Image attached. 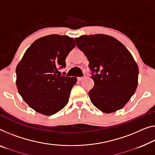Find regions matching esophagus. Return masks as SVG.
<instances>
[{"mask_svg": "<svg viewBox=\"0 0 155 155\" xmlns=\"http://www.w3.org/2000/svg\"><path fill=\"white\" fill-rule=\"evenodd\" d=\"M84 78V77H78L77 78V79L78 80V81H81V80H83Z\"/></svg>", "mask_w": 155, "mask_h": 155, "instance_id": "34e87169", "label": "esophagus"}]
</instances>
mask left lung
Returning <instances> with one entry per match:
<instances>
[{
  "label": "left lung",
  "mask_w": 155,
  "mask_h": 155,
  "mask_svg": "<svg viewBox=\"0 0 155 155\" xmlns=\"http://www.w3.org/2000/svg\"><path fill=\"white\" fill-rule=\"evenodd\" d=\"M75 40L92 71V103L106 114L121 109L138 85V67L132 55L120 41L107 35H82Z\"/></svg>",
  "instance_id": "1"
}]
</instances>
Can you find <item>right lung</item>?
Masks as SVG:
<instances>
[{
    "instance_id": "obj_1",
    "label": "right lung",
    "mask_w": 155,
    "mask_h": 155,
    "mask_svg": "<svg viewBox=\"0 0 155 155\" xmlns=\"http://www.w3.org/2000/svg\"><path fill=\"white\" fill-rule=\"evenodd\" d=\"M76 45L73 38L50 35L35 40L16 68V84L23 100L35 111L51 115L65 107L77 77H61L65 59Z\"/></svg>"
}]
</instances>
